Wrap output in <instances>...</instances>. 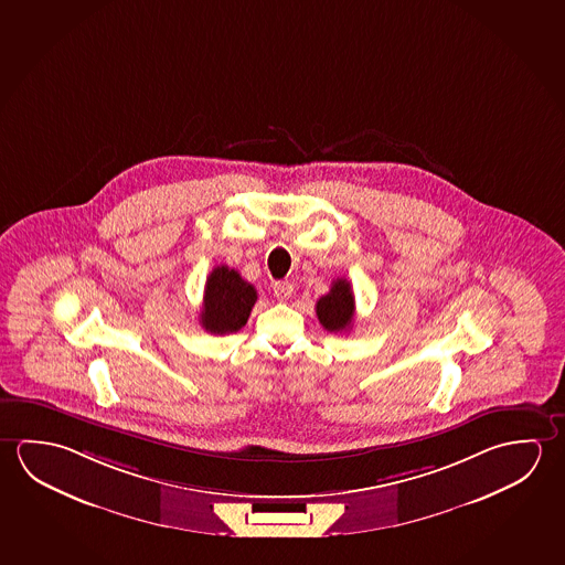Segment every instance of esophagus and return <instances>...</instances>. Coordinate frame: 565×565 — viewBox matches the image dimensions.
I'll return each instance as SVG.
<instances>
[{"label": "esophagus", "instance_id": "esophagus-1", "mask_svg": "<svg viewBox=\"0 0 565 565\" xmlns=\"http://www.w3.org/2000/svg\"><path fill=\"white\" fill-rule=\"evenodd\" d=\"M294 294V286L289 284V281H276L274 284V296L278 297V299H289Z\"/></svg>", "mask_w": 565, "mask_h": 565}]
</instances>
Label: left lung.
I'll list each match as a JSON object with an SVG mask.
<instances>
[{"instance_id":"8db88e82","label":"left lung","mask_w":565,"mask_h":565,"mask_svg":"<svg viewBox=\"0 0 565 565\" xmlns=\"http://www.w3.org/2000/svg\"><path fill=\"white\" fill-rule=\"evenodd\" d=\"M317 317L329 333L349 331L354 319V296L351 281L334 279L331 291L317 301Z\"/></svg>"}]
</instances>
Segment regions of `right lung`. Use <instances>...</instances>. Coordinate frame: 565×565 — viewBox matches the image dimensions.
<instances>
[{
	"instance_id": "add662e5",
	"label": "right lung",
	"mask_w": 565,
	"mask_h": 565,
	"mask_svg": "<svg viewBox=\"0 0 565 565\" xmlns=\"http://www.w3.org/2000/svg\"><path fill=\"white\" fill-rule=\"evenodd\" d=\"M256 299V289L236 269L216 266L206 278L199 321L209 333H236L248 321Z\"/></svg>"
}]
</instances>
